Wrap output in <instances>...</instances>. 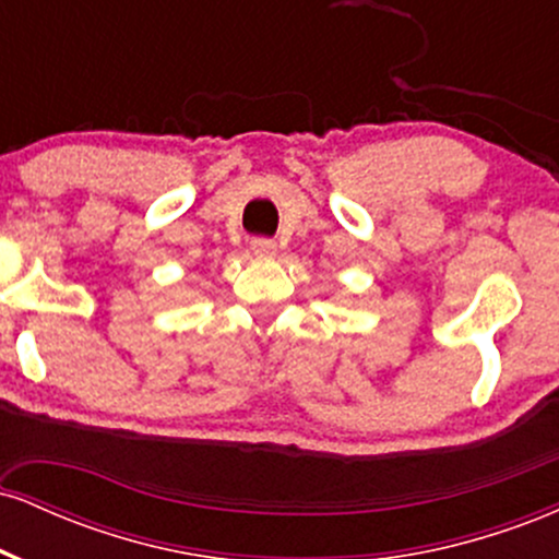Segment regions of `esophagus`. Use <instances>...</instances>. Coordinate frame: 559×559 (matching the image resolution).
Here are the masks:
<instances>
[{
	"label": "esophagus",
	"instance_id": "obj_1",
	"mask_svg": "<svg viewBox=\"0 0 559 559\" xmlns=\"http://www.w3.org/2000/svg\"><path fill=\"white\" fill-rule=\"evenodd\" d=\"M249 249H252V254L254 258H260V260H271L273 254H275V241L273 239H265V236H258V239H252L249 241Z\"/></svg>",
	"mask_w": 559,
	"mask_h": 559
}]
</instances>
